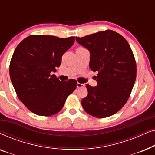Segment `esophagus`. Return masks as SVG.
<instances>
[{
	"label": "esophagus",
	"instance_id": "obj_1",
	"mask_svg": "<svg viewBox=\"0 0 155 155\" xmlns=\"http://www.w3.org/2000/svg\"><path fill=\"white\" fill-rule=\"evenodd\" d=\"M84 84H82V83H80V82H78L77 83V87L78 88H81L82 87H84Z\"/></svg>",
	"mask_w": 155,
	"mask_h": 155
}]
</instances>
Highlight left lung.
<instances>
[{
	"mask_svg": "<svg viewBox=\"0 0 155 155\" xmlns=\"http://www.w3.org/2000/svg\"><path fill=\"white\" fill-rule=\"evenodd\" d=\"M76 41L90 52V68L98 72L97 86L86 84L82 99L87 113L97 118L114 115L125 105L136 79V62L126 39L116 31H101Z\"/></svg>",
	"mask_w": 155,
	"mask_h": 155,
	"instance_id": "left-lung-1",
	"label": "left lung"
}]
</instances>
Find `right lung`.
Segmentation results:
<instances>
[{
    "instance_id": "right-lung-1",
    "label": "right lung",
    "mask_w": 155,
    "mask_h": 155,
    "mask_svg": "<svg viewBox=\"0 0 155 155\" xmlns=\"http://www.w3.org/2000/svg\"><path fill=\"white\" fill-rule=\"evenodd\" d=\"M74 41L75 37L32 35L16 47L10 63V79L19 99L32 113L43 116L57 114L77 87L75 80L61 82L51 75Z\"/></svg>"
}]
</instances>
